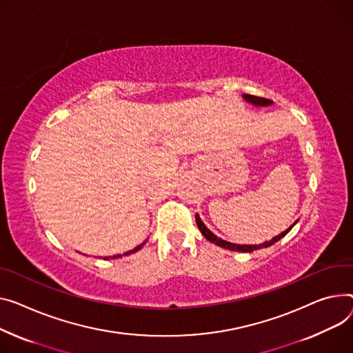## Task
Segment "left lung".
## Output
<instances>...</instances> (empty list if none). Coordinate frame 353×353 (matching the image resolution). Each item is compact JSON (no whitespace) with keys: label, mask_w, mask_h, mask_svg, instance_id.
Segmentation results:
<instances>
[{"label":"left lung","mask_w":353,"mask_h":353,"mask_svg":"<svg viewBox=\"0 0 353 353\" xmlns=\"http://www.w3.org/2000/svg\"><path fill=\"white\" fill-rule=\"evenodd\" d=\"M243 98H244V101L245 102H248V103H251V105H254V106H260V108H265V106H271L274 102L272 101H270V99H265V98H258V97H252V95H247V93H244L243 95ZM196 223H197V227H199V230L201 231V234L203 236L210 241V243H213V244H216V245H219V247H221V248H225V250H230V251H239V252H252V251H255V250H261V248H267V247H270V245H272V244H275L276 241H279L283 237H285L287 234L291 231V228L298 223V220L290 227V228H287L285 231H283L281 234H278V236H275L272 240H270V241H265V243H263V244H258V245H245V244H234V243H230V241H225V240H223V239H219L216 234H213L211 232L207 227H205V224L201 221V219H200V216L199 214H196Z\"/></svg>","instance_id":"left-lung-1"}]
</instances>
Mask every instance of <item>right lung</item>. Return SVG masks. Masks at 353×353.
<instances>
[{
    "instance_id": "add662e5",
    "label": "right lung",
    "mask_w": 353,
    "mask_h": 353,
    "mask_svg": "<svg viewBox=\"0 0 353 353\" xmlns=\"http://www.w3.org/2000/svg\"><path fill=\"white\" fill-rule=\"evenodd\" d=\"M146 243H148V240H146V241H143V243H142V244H139V245H137V247H136V248H133V250H130V251H128V252H125V254H123V255H129V254H133V252H136V251H139V250H140V248H142V247H143V245H145V244H146ZM121 256H122V254H117V255H113V256H106V258H105V260H109V258H121Z\"/></svg>"
}]
</instances>
